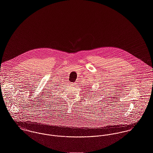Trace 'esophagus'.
<instances>
[{
    "mask_svg": "<svg viewBox=\"0 0 153 153\" xmlns=\"http://www.w3.org/2000/svg\"><path fill=\"white\" fill-rule=\"evenodd\" d=\"M71 84H72V85H73V84H74V83H72Z\"/></svg>",
    "mask_w": 153,
    "mask_h": 153,
    "instance_id": "34e87169",
    "label": "esophagus"
}]
</instances>
